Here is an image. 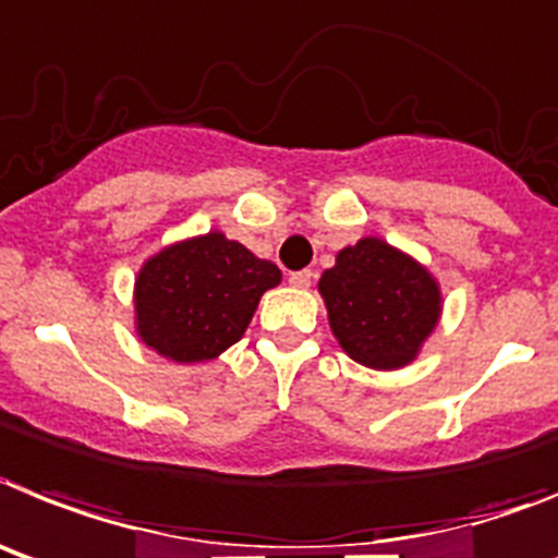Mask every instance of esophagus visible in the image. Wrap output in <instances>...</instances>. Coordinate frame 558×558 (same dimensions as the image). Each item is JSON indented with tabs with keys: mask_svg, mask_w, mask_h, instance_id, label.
I'll return each instance as SVG.
<instances>
[{
	"mask_svg": "<svg viewBox=\"0 0 558 558\" xmlns=\"http://www.w3.org/2000/svg\"><path fill=\"white\" fill-rule=\"evenodd\" d=\"M312 280H315V271L312 269H301V271H292V275H289V283L298 289L312 287Z\"/></svg>",
	"mask_w": 558,
	"mask_h": 558,
	"instance_id": "esophagus-1",
	"label": "esophagus"
}]
</instances>
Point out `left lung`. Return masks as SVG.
Listing matches in <instances>:
<instances>
[{"label":"left lung","mask_w":558,"mask_h":558,"mask_svg":"<svg viewBox=\"0 0 558 558\" xmlns=\"http://www.w3.org/2000/svg\"><path fill=\"white\" fill-rule=\"evenodd\" d=\"M317 287L337 343L351 360L380 372L409 366L442 308L437 280L380 238L337 252V264Z\"/></svg>","instance_id":"left-lung-1"}]
</instances>
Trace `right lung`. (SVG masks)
Listing matches in <instances>:
<instances>
[{
	"mask_svg": "<svg viewBox=\"0 0 558 558\" xmlns=\"http://www.w3.org/2000/svg\"><path fill=\"white\" fill-rule=\"evenodd\" d=\"M280 269L221 232L172 243L135 280V326L175 363H204L238 343Z\"/></svg>",
	"mask_w": 558,
	"mask_h": 558,
	"instance_id": "add662e5",
	"label": "right lung"
}]
</instances>
